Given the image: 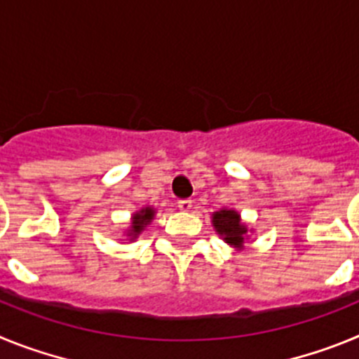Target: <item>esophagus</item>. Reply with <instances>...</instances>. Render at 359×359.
I'll return each instance as SVG.
<instances>
[{
    "label": "esophagus",
    "mask_w": 359,
    "mask_h": 359,
    "mask_svg": "<svg viewBox=\"0 0 359 359\" xmlns=\"http://www.w3.org/2000/svg\"><path fill=\"white\" fill-rule=\"evenodd\" d=\"M177 208L183 212H190L192 210V199H182V201H177Z\"/></svg>",
    "instance_id": "esophagus-1"
}]
</instances>
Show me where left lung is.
Instances as JSON below:
<instances>
[{"mask_svg":"<svg viewBox=\"0 0 359 359\" xmlns=\"http://www.w3.org/2000/svg\"><path fill=\"white\" fill-rule=\"evenodd\" d=\"M212 224H214L215 231H217L219 236L223 237L224 243H228L230 246H233L237 250L243 248L246 233H248V228L241 221V215L236 210L223 208V210L214 212L212 214Z\"/></svg>","mask_w":359,"mask_h":359,"instance_id":"obj_1","label":"left lung"}]
</instances>
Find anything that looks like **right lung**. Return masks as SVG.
Wrapping results in <instances>:
<instances>
[{
	"mask_svg": "<svg viewBox=\"0 0 359 359\" xmlns=\"http://www.w3.org/2000/svg\"><path fill=\"white\" fill-rule=\"evenodd\" d=\"M154 214H156V210H154V208H151V207H144L142 210H138L136 214H133L131 226H129V231H128L129 239L133 241V239H136V237L140 236L142 231L145 230V226H147V224L152 221Z\"/></svg>",
	"mask_w": 359,
	"mask_h": 359,
	"instance_id": "right-lung-1",
	"label": "right lung"
}]
</instances>
